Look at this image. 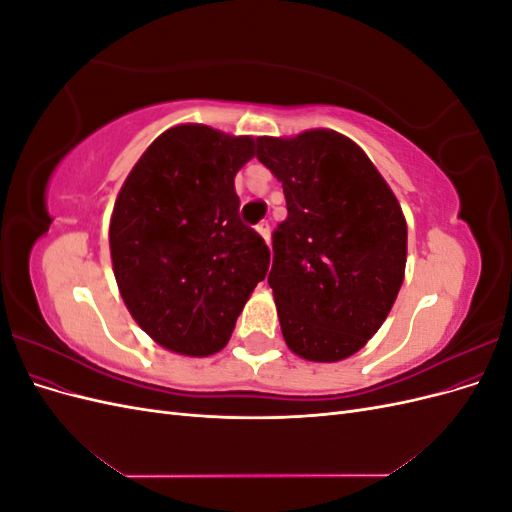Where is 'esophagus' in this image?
<instances>
[{
  "label": "esophagus",
  "instance_id": "34e87169",
  "mask_svg": "<svg viewBox=\"0 0 512 512\" xmlns=\"http://www.w3.org/2000/svg\"><path fill=\"white\" fill-rule=\"evenodd\" d=\"M256 232H258V235H260L262 239H265V241L269 243V237H271V226H269V222L262 220V222L256 226Z\"/></svg>",
  "mask_w": 512,
  "mask_h": 512
}]
</instances>
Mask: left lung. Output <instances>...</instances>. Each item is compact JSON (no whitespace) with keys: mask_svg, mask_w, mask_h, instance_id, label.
I'll return each instance as SVG.
<instances>
[{"mask_svg":"<svg viewBox=\"0 0 512 512\" xmlns=\"http://www.w3.org/2000/svg\"><path fill=\"white\" fill-rule=\"evenodd\" d=\"M254 156L286 196L269 273L286 344L307 361H342L374 337L397 299L408 254L404 213L344 134L260 136Z\"/></svg>","mask_w":512,"mask_h":512,"instance_id":"1","label":"left lung"}]
</instances>
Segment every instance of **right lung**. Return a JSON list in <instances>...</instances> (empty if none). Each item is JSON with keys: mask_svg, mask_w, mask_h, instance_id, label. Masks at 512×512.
Returning a JSON list of instances; mask_svg holds the SVG:
<instances>
[{"mask_svg": "<svg viewBox=\"0 0 512 512\" xmlns=\"http://www.w3.org/2000/svg\"><path fill=\"white\" fill-rule=\"evenodd\" d=\"M252 156L250 136L175 126L149 145L115 200L108 241L119 292L168 350H222L269 271L265 239L239 220L235 175Z\"/></svg>", "mask_w": 512, "mask_h": 512, "instance_id": "1", "label": "right lung"}]
</instances>
